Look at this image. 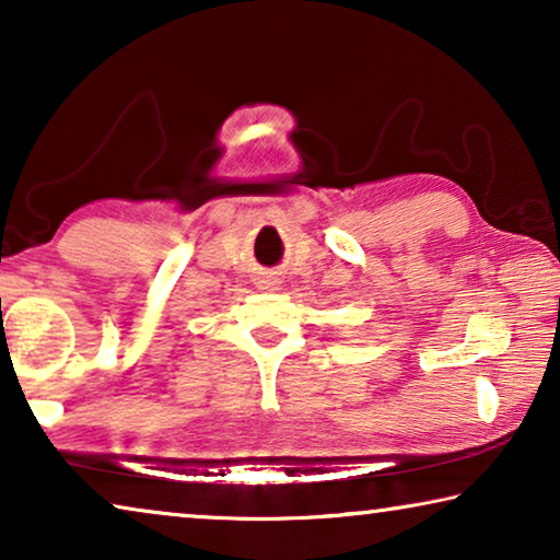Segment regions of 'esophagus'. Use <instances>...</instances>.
I'll return each mask as SVG.
<instances>
[{"instance_id": "1", "label": "esophagus", "mask_w": 560, "mask_h": 560, "mask_svg": "<svg viewBox=\"0 0 560 560\" xmlns=\"http://www.w3.org/2000/svg\"><path fill=\"white\" fill-rule=\"evenodd\" d=\"M254 283H257V289L277 291L281 287V279H279L277 271H259L257 277H254Z\"/></svg>"}]
</instances>
